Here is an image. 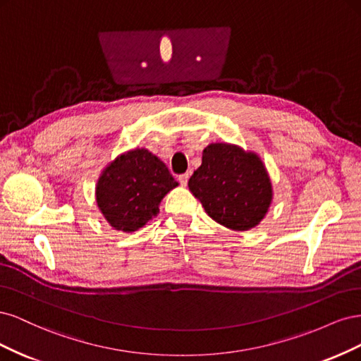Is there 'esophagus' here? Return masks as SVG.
Returning <instances> with one entry per match:
<instances>
[{
    "label": "esophagus",
    "instance_id": "obj_1",
    "mask_svg": "<svg viewBox=\"0 0 361 361\" xmlns=\"http://www.w3.org/2000/svg\"><path fill=\"white\" fill-rule=\"evenodd\" d=\"M188 179H190V174H188V173H185V174H180V176H179V183L182 185V187H187V183H188Z\"/></svg>",
    "mask_w": 361,
    "mask_h": 361
}]
</instances>
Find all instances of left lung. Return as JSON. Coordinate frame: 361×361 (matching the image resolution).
Here are the masks:
<instances>
[{
	"mask_svg": "<svg viewBox=\"0 0 361 361\" xmlns=\"http://www.w3.org/2000/svg\"><path fill=\"white\" fill-rule=\"evenodd\" d=\"M188 187L206 214L232 231L257 226L272 199L268 173L257 155L226 143L203 150L202 166Z\"/></svg>",
	"mask_w": 361,
	"mask_h": 361,
	"instance_id": "obj_1",
	"label": "left lung"
}]
</instances>
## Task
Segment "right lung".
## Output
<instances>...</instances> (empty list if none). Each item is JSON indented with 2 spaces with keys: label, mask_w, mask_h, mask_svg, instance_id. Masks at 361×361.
I'll use <instances>...</instances> for the list:
<instances>
[{
  "label": "right lung",
  "mask_w": 361,
  "mask_h": 361,
  "mask_svg": "<svg viewBox=\"0 0 361 361\" xmlns=\"http://www.w3.org/2000/svg\"><path fill=\"white\" fill-rule=\"evenodd\" d=\"M174 187L178 182L166 164L146 149H135L105 169L96 200L114 228L135 232L158 214L162 197Z\"/></svg>",
  "instance_id": "1"
}]
</instances>
